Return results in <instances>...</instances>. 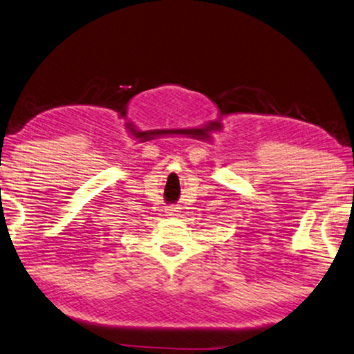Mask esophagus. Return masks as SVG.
I'll use <instances>...</instances> for the list:
<instances>
[{
    "mask_svg": "<svg viewBox=\"0 0 354 354\" xmlns=\"http://www.w3.org/2000/svg\"><path fill=\"white\" fill-rule=\"evenodd\" d=\"M166 212H167V215H176V214H177L176 207H167V209H166Z\"/></svg>",
    "mask_w": 354,
    "mask_h": 354,
    "instance_id": "esophagus-1",
    "label": "esophagus"
}]
</instances>
